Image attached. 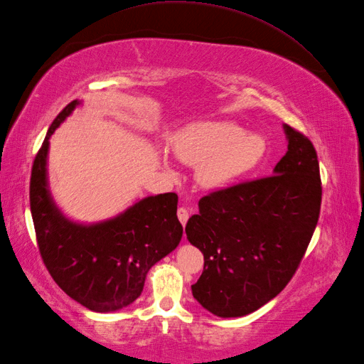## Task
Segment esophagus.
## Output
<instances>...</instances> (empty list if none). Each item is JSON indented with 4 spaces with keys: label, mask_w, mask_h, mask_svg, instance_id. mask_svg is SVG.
I'll use <instances>...</instances> for the list:
<instances>
[{
    "label": "esophagus",
    "mask_w": 364,
    "mask_h": 364,
    "mask_svg": "<svg viewBox=\"0 0 364 364\" xmlns=\"http://www.w3.org/2000/svg\"><path fill=\"white\" fill-rule=\"evenodd\" d=\"M177 218H179L182 225L187 224V220H188V218H190L187 208H179V210H177Z\"/></svg>",
    "instance_id": "obj_1"
}]
</instances>
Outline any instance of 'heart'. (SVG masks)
<instances>
[{"label": "heart", "mask_w": 364, "mask_h": 364, "mask_svg": "<svg viewBox=\"0 0 364 364\" xmlns=\"http://www.w3.org/2000/svg\"><path fill=\"white\" fill-rule=\"evenodd\" d=\"M181 162L198 165L196 177L207 190H225L255 170L265 154V140L230 120H202L181 128L170 140ZM165 168L170 171L168 164Z\"/></svg>", "instance_id": "b5f03b06"}]
</instances>
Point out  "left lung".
<instances>
[{"label": "left lung", "instance_id": "left-lung-1", "mask_svg": "<svg viewBox=\"0 0 364 364\" xmlns=\"http://www.w3.org/2000/svg\"><path fill=\"white\" fill-rule=\"evenodd\" d=\"M287 151L273 176L203 196L185 233L203 253L194 299L220 318L245 316L294 277L320 216L321 179L306 136L282 125Z\"/></svg>", "mask_w": 364, "mask_h": 364}]
</instances>
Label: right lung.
<instances>
[{"label":"right lung","mask_w":364,"mask_h":364,"mask_svg":"<svg viewBox=\"0 0 364 364\" xmlns=\"http://www.w3.org/2000/svg\"><path fill=\"white\" fill-rule=\"evenodd\" d=\"M82 102H70L44 137L31 176V213L50 277L92 312L125 309L140 296L149 269L179 245L177 194L139 199L117 216L83 224L58 208L49 188V139Z\"/></svg>","instance_id":"1"}]
</instances>
